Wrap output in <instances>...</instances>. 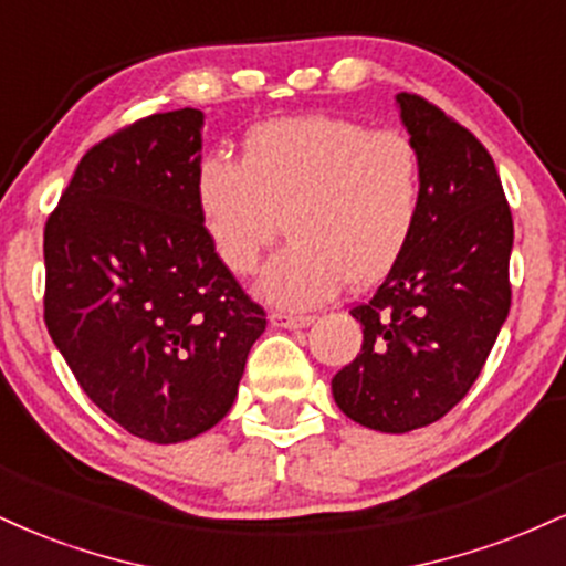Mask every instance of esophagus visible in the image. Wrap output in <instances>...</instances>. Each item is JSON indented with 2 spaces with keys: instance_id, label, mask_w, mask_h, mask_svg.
I'll return each instance as SVG.
<instances>
[{
  "instance_id": "esophagus-1",
  "label": "esophagus",
  "mask_w": 566,
  "mask_h": 566,
  "mask_svg": "<svg viewBox=\"0 0 566 566\" xmlns=\"http://www.w3.org/2000/svg\"><path fill=\"white\" fill-rule=\"evenodd\" d=\"M271 322H274L276 327L297 329V327H308V324L314 322V316H311V314H287V311H274V314H271Z\"/></svg>"
}]
</instances>
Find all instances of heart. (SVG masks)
Listing matches in <instances>:
<instances>
[{
  "label": "heart",
  "instance_id": "obj_1",
  "mask_svg": "<svg viewBox=\"0 0 566 566\" xmlns=\"http://www.w3.org/2000/svg\"><path fill=\"white\" fill-rule=\"evenodd\" d=\"M193 197L220 263L247 276L287 226L292 242L263 271L261 295L308 308L380 282L405 258L426 201V161L401 129L333 114L263 122L242 161H199Z\"/></svg>",
  "mask_w": 566,
  "mask_h": 566
}]
</instances>
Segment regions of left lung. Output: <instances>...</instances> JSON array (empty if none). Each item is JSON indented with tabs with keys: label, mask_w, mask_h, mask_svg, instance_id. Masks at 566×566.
I'll return each mask as SVG.
<instances>
[{
	"label": "left lung",
	"mask_w": 566,
	"mask_h": 566,
	"mask_svg": "<svg viewBox=\"0 0 566 566\" xmlns=\"http://www.w3.org/2000/svg\"><path fill=\"white\" fill-rule=\"evenodd\" d=\"M426 161V201L405 258L367 303L361 354L333 378L354 423L405 433L469 394L511 308L513 218L484 143L423 95L399 93Z\"/></svg>",
	"instance_id": "1"
}]
</instances>
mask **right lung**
<instances>
[{
    "mask_svg": "<svg viewBox=\"0 0 566 566\" xmlns=\"http://www.w3.org/2000/svg\"><path fill=\"white\" fill-rule=\"evenodd\" d=\"M201 112L95 143L44 223V324L82 391L133 437H199L237 399L265 311L220 263L193 180Z\"/></svg>",
    "mask_w": 566,
    "mask_h": 566,
    "instance_id": "1",
    "label": "right lung"
}]
</instances>
